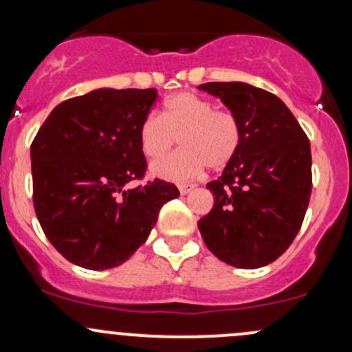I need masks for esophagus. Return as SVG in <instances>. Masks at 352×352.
I'll return each mask as SVG.
<instances>
[{
    "label": "esophagus",
    "instance_id": "esophagus-1",
    "mask_svg": "<svg viewBox=\"0 0 352 352\" xmlns=\"http://www.w3.org/2000/svg\"><path fill=\"white\" fill-rule=\"evenodd\" d=\"M194 184H180L179 186V190H180V194H182V196H186V194H189L190 190L194 189Z\"/></svg>",
    "mask_w": 352,
    "mask_h": 352
}]
</instances>
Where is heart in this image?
<instances>
[{
    "mask_svg": "<svg viewBox=\"0 0 352 352\" xmlns=\"http://www.w3.org/2000/svg\"><path fill=\"white\" fill-rule=\"evenodd\" d=\"M177 140L182 150L151 166L162 179H192L206 165L212 170L225 168L242 143V124L232 110L214 109L208 98L180 91L165 100L162 116L148 113L140 126L141 150L150 160L168 153Z\"/></svg>",
    "mask_w": 352,
    "mask_h": 352,
    "instance_id": "b5f03b06",
    "label": "heart"
}]
</instances>
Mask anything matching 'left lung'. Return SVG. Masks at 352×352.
<instances>
[{
	"label": "left lung",
	"instance_id": "left-lung-1",
	"mask_svg": "<svg viewBox=\"0 0 352 352\" xmlns=\"http://www.w3.org/2000/svg\"><path fill=\"white\" fill-rule=\"evenodd\" d=\"M236 113L242 143L218 180L212 209L199 219L206 247L226 264L257 269L298 235L311 194L310 141L274 94L240 83L199 85Z\"/></svg>",
	"mask_w": 352,
	"mask_h": 352
}]
</instances>
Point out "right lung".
<instances>
[{"label": "right lung", "mask_w": 352, "mask_h": 352, "mask_svg": "<svg viewBox=\"0 0 352 352\" xmlns=\"http://www.w3.org/2000/svg\"><path fill=\"white\" fill-rule=\"evenodd\" d=\"M155 88H100L49 113L30 146L34 209L47 240L73 264L104 271L146 242L173 184L143 180L148 163L140 126Z\"/></svg>", "instance_id": "obj_1"}]
</instances>
